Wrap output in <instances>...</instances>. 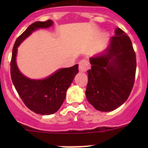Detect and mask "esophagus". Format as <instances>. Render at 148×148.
Returning <instances> with one entry per match:
<instances>
[{"mask_svg":"<svg viewBox=\"0 0 148 148\" xmlns=\"http://www.w3.org/2000/svg\"><path fill=\"white\" fill-rule=\"evenodd\" d=\"M90 69V64L86 60H82L79 63V70L81 72H85Z\"/></svg>","mask_w":148,"mask_h":148,"instance_id":"1","label":"esophagus"}]
</instances>
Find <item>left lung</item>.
<instances>
[{"label": "left lung", "instance_id": "8db88e82", "mask_svg": "<svg viewBox=\"0 0 148 148\" xmlns=\"http://www.w3.org/2000/svg\"><path fill=\"white\" fill-rule=\"evenodd\" d=\"M86 97L96 110H116L129 97L136 72V55L127 35L117 28L104 51L89 59Z\"/></svg>", "mask_w": 148, "mask_h": 148}]
</instances>
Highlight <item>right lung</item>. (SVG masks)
Returning <instances> with one entry per match:
<instances>
[{"label":"right lung","instance_id":"add662e5","mask_svg":"<svg viewBox=\"0 0 148 148\" xmlns=\"http://www.w3.org/2000/svg\"><path fill=\"white\" fill-rule=\"evenodd\" d=\"M51 20L36 21L30 25L16 39L12 51L10 76L13 85L22 101L29 110L41 115L56 112L66 97V93L79 72L78 64L58 69L42 79H32L23 75L16 63L18 47L34 31L53 25Z\"/></svg>","mask_w":148,"mask_h":148}]
</instances>
